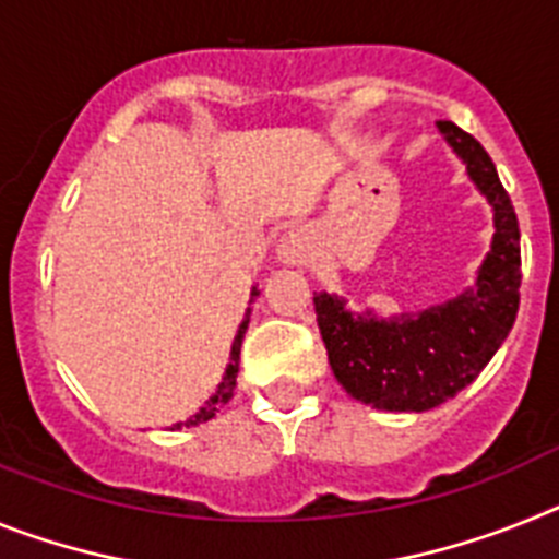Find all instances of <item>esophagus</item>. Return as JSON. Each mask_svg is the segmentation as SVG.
I'll list each match as a JSON object with an SVG mask.
<instances>
[{
	"label": "esophagus",
	"instance_id": "1",
	"mask_svg": "<svg viewBox=\"0 0 559 559\" xmlns=\"http://www.w3.org/2000/svg\"><path fill=\"white\" fill-rule=\"evenodd\" d=\"M312 236H309L307 230H289L284 233L278 239V247H275V252H278V259L284 261V264H293V266H304L309 264V259H312Z\"/></svg>",
	"mask_w": 559,
	"mask_h": 559
}]
</instances>
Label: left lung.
Wrapping results in <instances>:
<instances>
[{
	"mask_svg": "<svg viewBox=\"0 0 559 559\" xmlns=\"http://www.w3.org/2000/svg\"><path fill=\"white\" fill-rule=\"evenodd\" d=\"M469 179L495 213L492 250L473 289L419 314H354L337 295H314L329 366L346 394L377 411H430L453 400L498 352L521 304V230L484 145L450 120H439Z\"/></svg>",
	"mask_w": 559,
	"mask_h": 559,
	"instance_id": "left-lung-1",
	"label": "left lung"
}]
</instances>
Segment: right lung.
I'll list each match as a JSON object with an SVG mask.
<instances>
[{"mask_svg": "<svg viewBox=\"0 0 559 559\" xmlns=\"http://www.w3.org/2000/svg\"><path fill=\"white\" fill-rule=\"evenodd\" d=\"M255 295H259V289L252 286V293H250V304L255 300ZM250 312L252 309L247 307L245 312V320H241V326L239 332H236V340H233V348H230V362H227L225 368V377H222L219 388H216V394L211 396V400L205 402V405L199 407L197 414L191 416L188 421H179V425L174 427H193V425H202V421L213 419L216 416V411H219L222 405H227V402L233 400V391H236V377H239V354H241V340H245V332H247V323H250Z\"/></svg>", "mask_w": 559, "mask_h": 559, "instance_id": "1", "label": "right lung"}]
</instances>
